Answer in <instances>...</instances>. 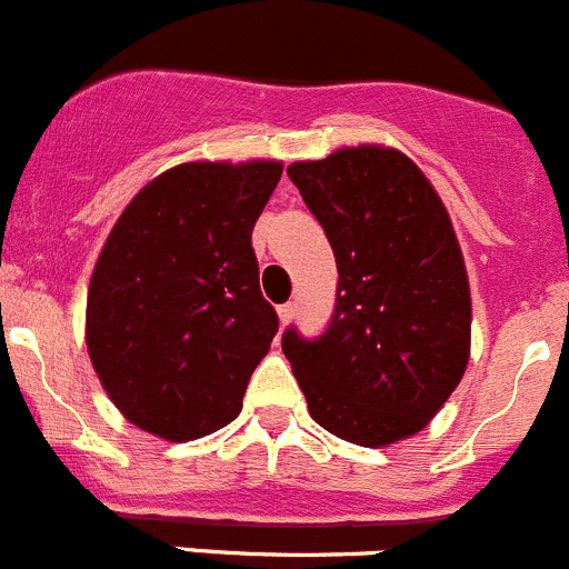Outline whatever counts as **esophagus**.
Here are the masks:
<instances>
[{"instance_id": "1", "label": "esophagus", "mask_w": 569, "mask_h": 569, "mask_svg": "<svg viewBox=\"0 0 569 569\" xmlns=\"http://www.w3.org/2000/svg\"><path fill=\"white\" fill-rule=\"evenodd\" d=\"M293 316H296V305H293V301H288V305L279 307V321L281 323H290V321H293Z\"/></svg>"}]
</instances>
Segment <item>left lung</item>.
Returning <instances> with one entry per match:
<instances>
[{"instance_id": "obj_1", "label": "left lung", "mask_w": 569, "mask_h": 569, "mask_svg": "<svg viewBox=\"0 0 569 569\" xmlns=\"http://www.w3.org/2000/svg\"><path fill=\"white\" fill-rule=\"evenodd\" d=\"M338 262L323 335L288 327L281 351L310 416L360 447L419 432L469 362L467 268L425 172L391 148H343L288 167Z\"/></svg>"}]
</instances>
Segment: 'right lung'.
<instances>
[{
	"mask_svg": "<svg viewBox=\"0 0 569 569\" xmlns=\"http://www.w3.org/2000/svg\"><path fill=\"white\" fill-rule=\"evenodd\" d=\"M279 178V161L172 167L113 226L91 276L86 343L111 402L142 430L192 441L242 410L279 332L251 248Z\"/></svg>",
	"mask_w": 569,
	"mask_h": 569,
	"instance_id": "1",
	"label": "right lung"
}]
</instances>
